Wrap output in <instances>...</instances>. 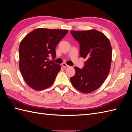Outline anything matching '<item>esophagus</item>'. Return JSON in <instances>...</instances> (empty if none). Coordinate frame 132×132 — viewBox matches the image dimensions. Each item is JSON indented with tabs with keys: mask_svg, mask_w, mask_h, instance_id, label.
<instances>
[{
	"mask_svg": "<svg viewBox=\"0 0 132 132\" xmlns=\"http://www.w3.org/2000/svg\"><path fill=\"white\" fill-rule=\"evenodd\" d=\"M62 66L64 68H69V67H70V66L68 65L66 63H62Z\"/></svg>",
	"mask_w": 132,
	"mask_h": 132,
	"instance_id": "1",
	"label": "esophagus"
}]
</instances>
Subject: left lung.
<instances>
[{
	"label": "left lung",
	"instance_id": "1",
	"mask_svg": "<svg viewBox=\"0 0 132 132\" xmlns=\"http://www.w3.org/2000/svg\"><path fill=\"white\" fill-rule=\"evenodd\" d=\"M80 44V56L86 58L83 68L75 67L70 78L72 86L84 94L91 93L103 85L110 71L112 47L109 39L98 30H71Z\"/></svg>",
	"mask_w": 132,
	"mask_h": 132
}]
</instances>
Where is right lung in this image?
Returning a JSON list of instances; mask_svg holds the SVG:
<instances>
[{
	"label": "right lung",
	"mask_w": 132,
	"mask_h": 132,
	"mask_svg": "<svg viewBox=\"0 0 132 132\" xmlns=\"http://www.w3.org/2000/svg\"><path fill=\"white\" fill-rule=\"evenodd\" d=\"M68 30L37 28L32 30L20 44L19 69L25 82L32 88L41 91L54 83L60 64L49 61L56 56L55 47Z\"/></svg>",
	"instance_id": "add662e5"
}]
</instances>
